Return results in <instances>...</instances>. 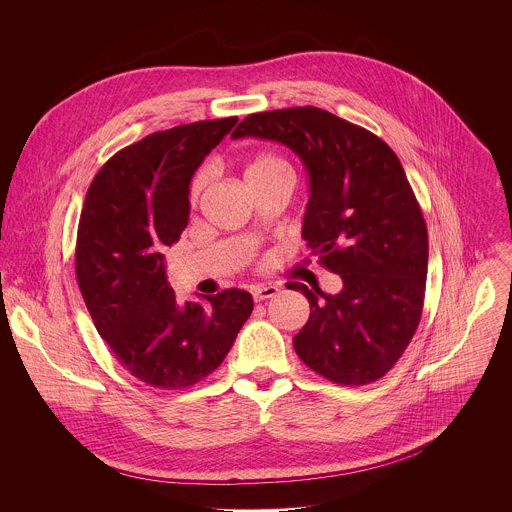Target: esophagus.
Segmentation results:
<instances>
[{
	"mask_svg": "<svg viewBox=\"0 0 512 512\" xmlns=\"http://www.w3.org/2000/svg\"><path fill=\"white\" fill-rule=\"evenodd\" d=\"M279 293V289L275 285H261V287H255L253 289V299L259 303V301H265V299H271Z\"/></svg>",
	"mask_w": 512,
	"mask_h": 512,
	"instance_id": "34e87169",
	"label": "esophagus"
}]
</instances>
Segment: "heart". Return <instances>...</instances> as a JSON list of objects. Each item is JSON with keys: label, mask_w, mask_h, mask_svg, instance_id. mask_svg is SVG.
I'll list each match as a JSON object with an SVG mask.
<instances>
[{"label": "heart", "mask_w": 512, "mask_h": 512, "mask_svg": "<svg viewBox=\"0 0 512 512\" xmlns=\"http://www.w3.org/2000/svg\"><path fill=\"white\" fill-rule=\"evenodd\" d=\"M269 175H291L289 165L275 155H259L245 167V181L269 177ZM209 181V171H199L191 183V203H197L203 187Z\"/></svg>", "instance_id": "obj_1"}]
</instances>
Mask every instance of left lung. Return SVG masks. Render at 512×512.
Segmentation results:
<instances>
[{"label": "left lung", "mask_w": 512, "mask_h": 512, "mask_svg": "<svg viewBox=\"0 0 512 512\" xmlns=\"http://www.w3.org/2000/svg\"><path fill=\"white\" fill-rule=\"evenodd\" d=\"M231 137L277 141L303 161V237L343 279L337 295L287 283L311 305L293 337L297 355L339 385L381 379L419 327L429 263L427 225L399 157L375 133L309 105L251 113Z\"/></svg>", "instance_id": "left-lung-1"}]
</instances>
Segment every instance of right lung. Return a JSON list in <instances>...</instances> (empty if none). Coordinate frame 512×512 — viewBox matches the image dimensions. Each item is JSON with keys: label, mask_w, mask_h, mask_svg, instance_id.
<instances>
[{"label": "right lung", "mask_w": 512, "mask_h": 512, "mask_svg": "<svg viewBox=\"0 0 512 512\" xmlns=\"http://www.w3.org/2000/svg\"><path fill=\"white\" fill-rule=\"evenodd\" d=\"M237 117L157 131L117 151L93 177L79 217L75 273L101 339L155 389H183L213 373L253 311L243 289L175 299L165 247L189 221V183Z\"/></svg>", "instance_id": "right-lung-1"}]
</instances>
